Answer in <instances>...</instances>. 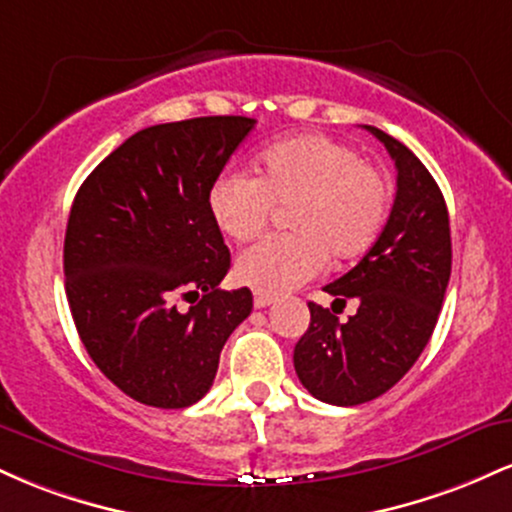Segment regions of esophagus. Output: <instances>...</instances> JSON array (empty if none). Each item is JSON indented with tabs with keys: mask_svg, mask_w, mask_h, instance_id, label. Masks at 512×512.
<instances>
[{
	"mask_svg": "<svg viewBox=\"0 0 512 512\" xmlns=\"http://www.w3.org/2000/svg\"><path fill=\"white\" fill-rule=\"evenodd\" d=\"M252 303H255V308H267V305L274 303V298L267 296V293L255 291V298H252Z\"/></svg>",
	"mask_w": 512,
	"mask_h": 512,
	"instance_id": "esophagus-1",
	"label": "esophagus"
}]
</instances>
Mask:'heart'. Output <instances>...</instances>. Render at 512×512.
<instances>
[{
  "label": "heart",
  "mask_w": 512,
  "mask_h": 512,
  "mask_svg": "<svg viewBox=\"0 0 512 512\" xmlns=\"http://www.w3.org/2000/svg\"><path fill=\"white\" fill-rule=\"evenodd\" d=\"M257 178L226 168L211 180L207 209L231 240L255 238L274 207L286 209L291 233L250 245L236 260V279L276 296L305 284L325 267L351 262L375 245L390 219L392 187L351 144L325 134L281 139L260 151Z\"/></svg>",
  "instance_id": "b5f03b06"
}]
</instances>
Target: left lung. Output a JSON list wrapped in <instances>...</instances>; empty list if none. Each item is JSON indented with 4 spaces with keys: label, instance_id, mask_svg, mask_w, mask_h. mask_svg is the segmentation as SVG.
Returning a JSON list of instances; mask_svg holds the SVG:
<instances>
[{
    "label": "left lung",
    "instance_id": "obj_1",
    "mask_svg": "<svg viewBox=\"0 0 512 512\" xmlns=\"http://www.w3.org/2000/svg\"><path fill=\"white\" fill-rule=\"evenodd\" d=\"M397 168V195L385 231L351 272L325 286L334 305L359 310L339 323L308 303L310 327L293 349L298 380L315 399L356 407L385 395L426 349L450 281L452 243L443 192L402 142L368 127Z\"/></svg>",
    "mask_w": 512,
    "mask_h": 512
}]
</instances>
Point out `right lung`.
Returning <instances> with one entry per match:
<instances>
[{
	"label": "right lung",
	"mask_w": 512,
	"mask_h": 512,
	"mask_svg": "<svg viewBox=\"0 0 512 512\" xmlns=\"http://www.w3.org/2000/svg\"><path fill=\"white\" fill-rule=\"evenodd\" d=\"M255 122L216 115L146 127L74 197L64 289L76 332L105 378L149 407L207 395L223 344L252 313L250 289H219L231 252L207 192ZM192 295L198 303L180 311Z\"/></svg>",
	"instance_id": "right-lung-1"
}]
</instances>
